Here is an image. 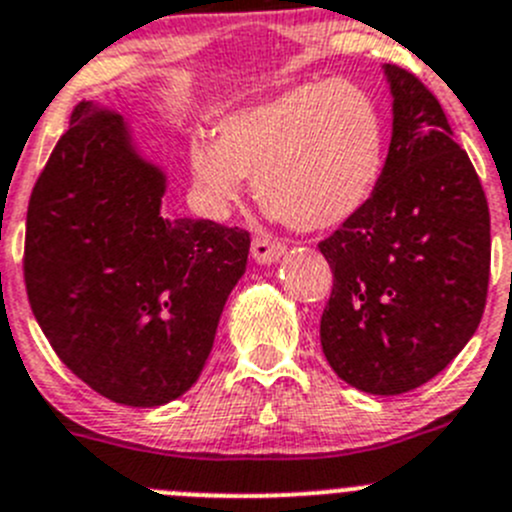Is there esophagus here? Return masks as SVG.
I'll return each mask as SVG.
<instances>
[{
    "instance_id": "obj_1",
    "label": "esophagus",
    "mask_w": 512,
    "mask_h": 512,
    "mask_svg": "<svg viewBox=\"0 0 512 512\" xmlns=\"http://www.w3.org/2000/svg\"><path fill=\"white\" fill-rule=\"evenodd\" d=\"M285 255L283 242H275L270 237H255L252 240V257L255 262H262V265H270V262L280 260Z\"/></svg>"
}]
</instances>
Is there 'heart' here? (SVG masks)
Masks as SVG:
<instances>
[{
	"instance_id": "1",
	"label": "heart",
	"mask_w": 512,
	"mask_h": 512,
	"mask_svg": "<svg viewBox=\"0 0 512 512\" xmlns=\"http://www.w3.org/2000/svg\"><path fill=\"white\" fill-rule=\"evenodd\" d=\"M199 199L224 214L255 176V197L303 232L346 224L374 199L386 169L379 103L353 80H308L189 138Z\"/></svg>"
}]
</instances>
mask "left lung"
I'll list each match as a JSON object with an SVG mask.
<instances>
[{"mask_svg": "<svg viewBox=\"0 0 512 512\" xmlns=\"http://www.w3.org/2000/svg\"><path fill=\"white\" fill-rule=\"evenodd\" d=\"M384 73L394 95L384 179L318 245L333 270L321 346L346 384L394 396L434 379L480 326L490 209L439 100L399 65Z\"/></svg>", "mask_w": 512, "mask_h": 512, "instance_id": "1", "label": "left lung"}]
</instances>
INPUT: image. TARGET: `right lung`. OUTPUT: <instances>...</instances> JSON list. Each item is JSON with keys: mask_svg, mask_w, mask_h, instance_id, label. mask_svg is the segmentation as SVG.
Here are the masks:
<instances>
[{"mask_svg": "<svg viewBox=\"0 0 512 512\" xmlns=\"http://www.w3.org/2000/svg\"><path fill=\"white\" fill-rule=\"evenodd\" d=\"M164 191L123 118L83 100L27 207L32 313L62 364L126 407L191 389L250 252L240 227L166 219Z\"/></svg>", "mask_w": 512, "mask_h": 512, "instance_id": "add662e5", "label": "right lung"}]
</instances>
